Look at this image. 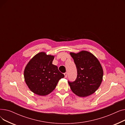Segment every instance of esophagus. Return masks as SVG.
Listing matches in <instances>:
<instances>
[{
    "label": "esophagus",
    "mask_w": 125,
    "mask_h": 125,
    "mask_svg": "<svg viewBox=\"0 0 125 125\" xmlns=\"http://www.w3.org/2000/svg\"><path fill=\"white\" fill-rule=\"evenodd\" d=\"M64 75H65V77H67V75H68V73H64Z\"/></svg>",
    "instance_id": "1"
}]
</instances>
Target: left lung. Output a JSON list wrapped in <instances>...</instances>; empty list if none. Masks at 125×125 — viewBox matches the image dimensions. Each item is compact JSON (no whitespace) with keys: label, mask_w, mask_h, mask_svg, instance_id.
I'll list each match as a JSON object with an SVG mask.
<instances>
[{"label":"left lung","mask_w":125,"mask_h":125,"mask_svg":"<svg viewBox=\"0 0 125 125\" xmlns=\"http://www.w3.org/2000/svg\"><path fill=\"white\" fill-rule=\"evenodd\" d=\"M77 69L74 82L68 81L72 91L80 97L93 94L101 83L103 71L98 59L91 52L83 51L77 54L70 52Z\"/></svg>","instance_id":"8db88e82"}]
</instances>
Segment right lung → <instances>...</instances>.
Wrapping results in <instances>:
<instances>
[{
    "instance_id": "add662e5",
    "label": "right lung",
    "mask_w": 125,
    "mask_h": 125,
    "mask_svg": "<svg viewBox=\"0 0 125 125\" xmlns=\"http://www.w3.org/2000/svg\"><path fill=\"white\" fill-rule=\"evenodd\" d=\"M54 56L41 52L36 54L24 70L25 82L34 93L45 96L53 91L59 81L64 77L58 67L52 64Z\"/></svg>"
}]
</instances>
